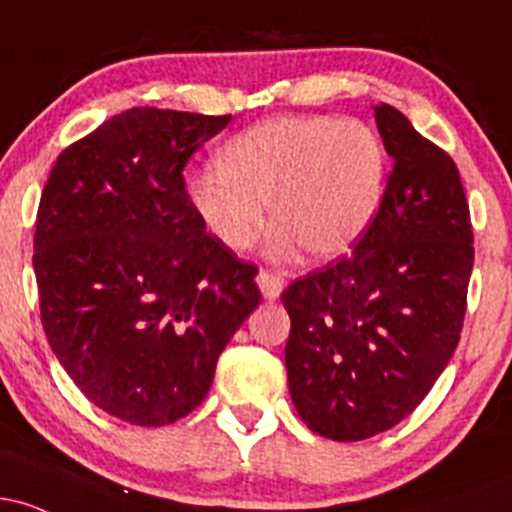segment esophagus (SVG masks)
Segmentation results:
<instances>
[{
    "label": "esophagus",
    "instance_id": "obj_1",
    "mask_svg": "<svg viewBox=\"0 0 512 512\" xmlns=\"http://www.w3.org/2000/svg\"><path fill=\"white\" fill-rule=\"evenodd\" d=\"M257 286H260L262 296L267 298V301H276V298L281 296V291H284V279H281V274L276 272H269V269H262L260 274H257Z\"/></svg>",
    "mask_w": 512,
    "mask_h": 512
}]
</instances>
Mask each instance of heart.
I'll list each match as a JSON object with an SVG mask.
<instances>
[{"label": "heart", "instance_id": "obj_1", "mask_svg": "<svg viewBox=\"0 0 512 512\" xmlns=\"http://www.w3.org/2000/svg\"><path fill=\"white\" fill-rule=\"evenodd\" d=\"M387 154L373 127L337 117H284L238 134L219 170L190 180V202L223 248L245 250L267 204L276 248L296 240L313 260L361 243L385 199Z\"/></svg>", "mask_w": 512, "mask_h": 512}]
</instances>
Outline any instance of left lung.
<instances>
[{
	"instance_id": "obj_1",
	"label": "left lung",
	"mask_w": 512,
	"mask_h": 512,
	"mask_svg": "<svg viewBox=\"0 0 512 512\" xmlns=\"http://www.w3.org/2000/svg\"><path fill=\"white\" fill-rule=\"evenodd\" d=\"M375 122L395 166L351 255L281 293L293 407L317 436L363 440L421 404L460 342L474 248L455 161L392 105Z\"/></svg>"
}]
</instances>
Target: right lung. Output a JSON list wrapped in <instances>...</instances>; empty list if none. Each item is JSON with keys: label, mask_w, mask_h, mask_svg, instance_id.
<instances>
[{"label": "right lung", "mask_w": 512, "mask_h": 512, "mask_svg": "<svg viewBox=\"0 0 512 512\" xmlns=\"http://www.w3.org/2000/svg\"><path fill=\"white\" fill-rule=\"evenodd\" d=\"M231 115L132 108L57 156L33 238L45 337L96 407L166 426L202 404L216 361L262 301L182 170Z\"/></svg>", "instance_id": "right-lung-1"}]
</instances>
